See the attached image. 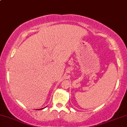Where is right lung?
<instances>
[{"label":"right lung","mask_w":127,"mask_h":127,"mask_svg":"<svg viewBox=\"0 0 127 127\" xmlns=\"http://www.w3.org/2000/svg\"><path fill=\"white\" fill-rule=\"evenodd\" d=\"M41 109H43V108H41Z\"/></svg>","instance_id":"add662e5"}]
</instances>
